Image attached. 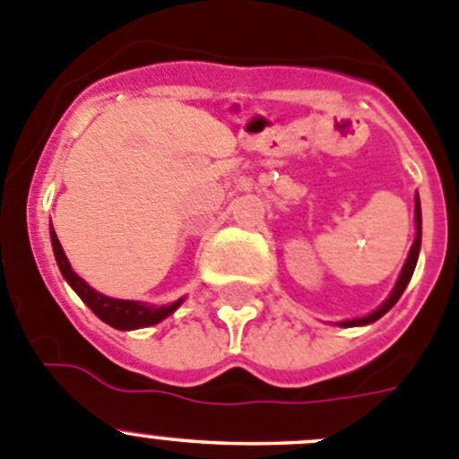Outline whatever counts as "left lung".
I'll return each mask as SVG.
<instances>
[{
    "label": "left lung",
    "instance_id": "left-lung-1",
    "mask_svg": "<svg viewBox=\"0 0 459 459\" xmlns=\"http://www.w3.org/2000/svg\"><path fill=\"white\" fill-rule=\"evenodd\" d=\"M417 204H414V221H417V235H414V242L412 247H410V254H408V260H405L403 269H401V276H398L396 285H394L392 294H389L387 299H385L383 303H380V307H376L371 315L367 316H359V319H349V321H340L342 328H351V326H367V324H374L376 319H380V316L385 315L387 310H392L394 303L401 299V294L405 292V288H408L410 278H412L414 273V267H417V260H419V249H421V205H419V196Z\"/></svg>",
    "mask_w": 459,
    "mask_h": 459
}]
</instances>
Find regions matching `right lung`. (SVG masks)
<instances>
[{
  "instance_id": "add662e5",
  "label": "right lung",
  "mask_w": 459,
  "mask_h": 459,
  "mask_svg": "<svg viewBox=\"0 0 459 459\" xmlns=\"http://www.w3.org/2000/svg\"><path fill=\"white\" fill-rule=\"evenodd\" d=\"M51 247H54L58 269H61L63 278L70 282V288L79 294L81 301H83L94 315L100 316L101 321H106L108 326L117 328V331H135V328L153 326V324L162 321L165 316H169L171 312L177 310L183 303V299H178V301L169 303V306H147V303L143 301H126V299L106 297V294H100L97 290L90 288L79 273L72 272L70 260H67L61 242L56 238L54 229H51Z\"/></svg>"
}]
</instances>
